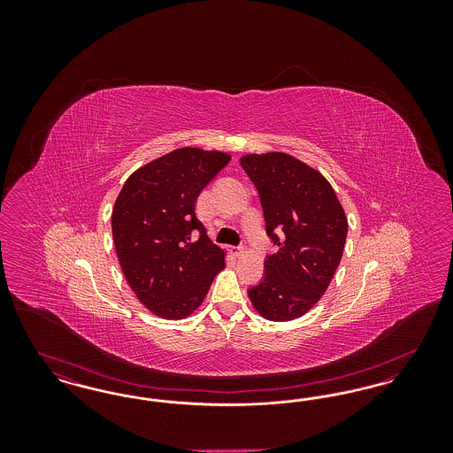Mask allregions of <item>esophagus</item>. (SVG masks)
Returning a JSON list of instances; mask_svg holds the SVG:
<instances>
[{"instance_id":"obj_1","label":"esophagus","mask_w":453,"mask_h":453,"mask_svg":"<svg viewBox=\"0 0 453 453\" xmlns=\"http://www.w3.org/2000/svg\"><path fill=\"white\" fill-rule=\"evenodd\" d=\"M229 251H231L233 257H242V255H244V250H242L241 246H231Z\"/></svg>"}]
</instances>
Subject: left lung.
Returning a JSON list of instances; mask_svg holds the SVG:
<instances>
[{"label": "left lung", "mask_w": 453, "mask_h": 453, "mask_svg": "<svg viewBox=\"0 0 453 453\" xmlns=\"http://www.w3.org/2000/svg\"><path fill=\"white\" fill-rule=\"evenodd\" d=\"M241 166L258 190L266 234L279 251L248 296L261 318L285 323L323 297L343 257L348 219L321 173L287 152L246 154Z\"/></svg>", "instance_id": "obj_1"}]
</instances>
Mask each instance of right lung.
I'll use <instances>...</instances> for the list:
<instances>
[{
    "instance_id": "obj_1",
    "label": "right lung",
    "mask_w": 453,
    "mask_h": 453,
    "mask_svg": "<svg viewBox=\"0 0 453 453\" xmlns=\"http://www.w3.org/2000/svg\"><path fill=\"white\" fill-rule=\"evenodd\" d=\"M229 161L227 152L174 150L132 173L115 200L111 234L122 272L157 318L194 314L226 266V253L207 236L195 203ZM195 228L201 237L192 242Z\"/></svg>"
}]
</instances>
